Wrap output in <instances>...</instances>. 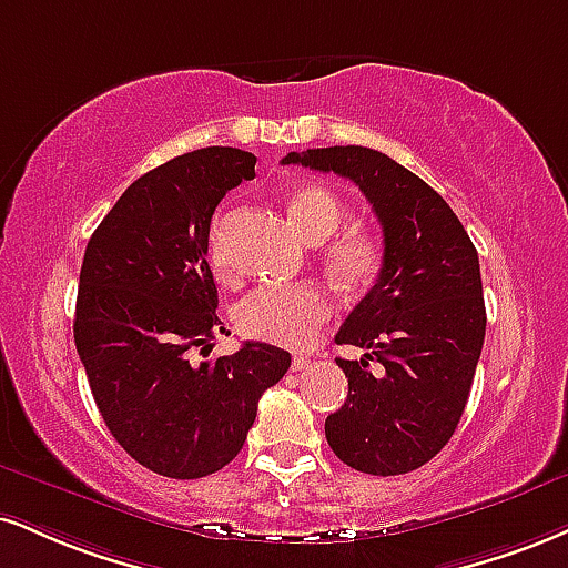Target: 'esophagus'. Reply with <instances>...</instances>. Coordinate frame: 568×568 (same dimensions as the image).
<instances>
[{"label":"esophagus","instance_id":"1","mask_svg":"<svg viewBox=\"0 0 568 568\" xmlns=\"http://www.w3.org/2000/svg\"><path fill=\"white\" fill-rule=\"evenodd\" d=\"M312 365V359L310 357H302V354H296V357L291 359V371H306V367Z\"/></svg>","mask_w":568,"mask_h":568}]
</instances>
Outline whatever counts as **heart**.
I'll use <instances>...</instances> for the list:
<instances>
[{
    "instance_id": "obj_1",
    "label": "heart",
    "mask_w": 568,
    "mask_h": 568,
    "mask_svg": "<svg viewBox=\"0 0 568 568\" xmlns=\"http://www.w3.org/2000/svg\"><path fill=\"white\" fill-rule=\"evenodd\" d=\"M288 211L298 232L312 243L331 237L346 219L344 201L325 184H302L293 190ZM209 256L216 272L227 270L222 216H216L209 230ZM325 262L341 283L359 288L378 275L384 251L373 235L349 230L333 237V243L327 245ZM331 298L320 285L304 283L288 285V288H258L237 306V325L245 336L256 341L285 346V349H304L320 336V331L331 320Z\"/></svg>"
}]
</instances>
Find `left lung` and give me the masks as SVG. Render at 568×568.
I'll return each instance as SVG.
<instances>
[{"label": "left lung", "instance_id": "obj_1", "mask_svg": "<svg viewBox=\"0 0 568 568\" xmlns=\"http://www.w3.org/2000/svg\"><path fill=\"white\" fill-rule=\"evenodd\" d=\"M283 163L346 176L384 227V264L336 333L365 349L336 359L349 394L327 415L325 439L346 466L399 476L439 453L466 409L487 310L479 254L447 201L373 148H314Z\"/></svg>", "mask_w": 568, "mask_h": 568}]
</instances>
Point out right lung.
Instances as JSON below:
<instances>
[{"mask_svg": "<svg viewBox=\"0 0 568 568\" xmlns=\"http://www.w3.org/2000/svg\"><path fill=\"white\" fill-rule=\"evenodd\" d=\"M254 166L256 155L237 148L176 155L129 184L84 251L73 341L94 405L113 439L169 479L227 466L262 394L291 367L288 352L262 341L190 359L222 331L211 216L227 190L254 180Z\"/></svg>", "mask_w": 568, "mask_h": 568, "instance_id": "right-lung-1", "label": "right lung"}]
</instances>
